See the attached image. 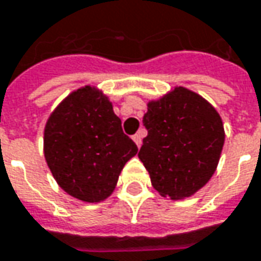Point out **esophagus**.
Here are the masks:
<instances>
[{"label":"esophagus","instance_id":"obj_1","mask_svg":"<svg viewBox=\"0 0 261 261\" xmlns=\"http://www.w3.org/2000/svg\"><path fill=\"white\" fill-rule=\"evenodd\" d=\"M142 138H143L142 132H138L136 135H134V141H135V143L138 145V148H139V146L142 145Z\"/></svg>","mask_w":261,"mask_h":261}]
</instances>
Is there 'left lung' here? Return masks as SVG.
I'll return each mask as SVG.
<instances>
[{"mask_svg":"<svg viewBox=\"0 0 261 261\" xmlns=\"http://www.w3.org/2000/svg\"><path fill=\"white\" fill-rule=\"evenodd\" d=\"M143 125L148 136L138 156L162 197L184 200L210 181L225 134L218 112L204 97L175 87L148 103Z\"/></svg>","mask_w":261,"mask_h":261,"instance_id":"8db88e82","label":"left lung"}]
</instances>
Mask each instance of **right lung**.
Masks as SVG:
<instances>
[{"label": "right lung", "instance_id": "1", "mask_svg": "<svg viewBox=\"0 0 261 261\" xmlns=\"http://www.w3.org/2000/svg\"><path fill=\"white\" fill-rule=\"evenodd\" d=\"M136 153L108 96L92 86L71 92L45 123L47 165L64 191L85 202L106 200Z\"/></svg>", "mask_w": 261, "mask_h": 261}]
</instances>
